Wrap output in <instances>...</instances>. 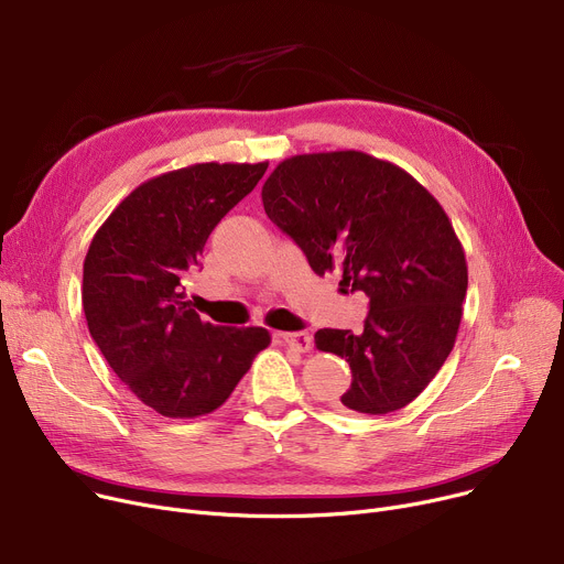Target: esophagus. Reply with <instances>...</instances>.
I'll list each match as a JSON object with an SVG mask.
<instances>
[{"mask_svg":"<svg viewBox=\"0 0 564 564\" xmlns=\"http://www.w3.org/2000/svg\"><path fill=\"white\" fill-rule=\"evenodd\" d=\"M279 338L297 351H308L313 345V336L308 332H294V334H279Z\"/></svg>","mask_w":564,"mask_h":564,"instance_id":"esophagus-1","label":"esophagus"}]
</instances>
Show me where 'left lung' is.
Segmentation results:
<instances>
[{"mask_svg":"<svg viewBox=\"0 0 564 564\" xmlns=\"http://www.w3.org/2000/svg\"><path fill=\"white\" fill-rule=\"evenodd\" d=\"M264 213L313 272L370 300L364 334L319 329L315 347L351 368L340 402L389 413L416 400L453 351L468 288L464 249L438 200L413 177L361 151L294 155L262 185Z\"/></svg>","mask_w":564,"mask_h":564,"instance_id":"left-lung-1","label":"left lung"}]
</instances>
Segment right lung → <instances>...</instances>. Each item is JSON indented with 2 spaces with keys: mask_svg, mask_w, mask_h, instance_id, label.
I'll use <instances>...</instances> for the list:
<instances>
[{
  "mask_svg": "<svg viewBox=\"0 0 564 564\" xmlns=\"http://www.w3.org/2000/svg\"><path fill=\"white\" fill-rule=\"evenodd\" d=\"M264 171L205 162L151 177L118 203L84 258L88 332L118 379L166 419L219 409L272 340L262 327H215L183 302L207 237Z\"/></svg>",
  "mask_w": 564,
  "mask_h": 564,
  "instance_id": "add662e5",
  "label": "right lung"
}]
</instances>
